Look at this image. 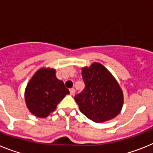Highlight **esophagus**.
Listing matches in <instances>:
<instances>
[{
	"label": "esophagus",
	"mask_w": 153,
	"mask_h": 153,
	"mask_svg": "<svg viewBox=\"0 0 153 153\" xmlns=\"http://www.w3.org/2000/svg\"><path fill=\"white\" fill-rule=\"evenodd\" d=\"M70 95H74V93H75V89H74V88L70 89Z\"/></svg>",
	"instance_id": "1"
}]
</instances>
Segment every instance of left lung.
Wrapping results in <instances>:
<instances>
[{
    "mask_svg": "<svg viewBox=\"0 0 153 153\" xmlns=\"http://www.w3.org/2000/svg\"><path fill=\"white\" fill-rule=\"evenodd\" d=\"M82 77L84 89L74 97L81 113L96 123L117 117L122 109L123 95L109 70L100 63H94L82 69Z\"/></svg>",
    "mask_w": 153,
    "mask_h": 153,
    "instance_id": "obj_1",
    "label": "left lung"
}]
</instances>
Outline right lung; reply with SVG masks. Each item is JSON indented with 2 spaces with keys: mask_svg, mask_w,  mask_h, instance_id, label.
I'll return each instance as SVG.
<instances>
[{
  "mask_svg": "<svg viewBox=\"0 0 153 153\" xmlns=\"http://www.w3.org/2000/svg\"><path fill=\"white\" fill-rule=\"evenodd\" d=\"M70 91L56 77L53 69L39 70L29 81L25 90V101L32 114L44 118L55 110L57 104Z\"/></svg>",
  "mask_w": 153,
  "mask_h": 153,
  "instance_id": "1",
  "label": "right lung"
}]
</instances>
